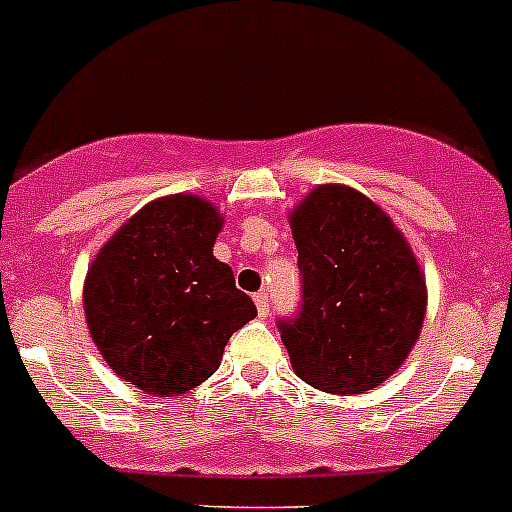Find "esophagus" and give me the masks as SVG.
<instances>
[{
	"instance_id": "obj_1",
	"label": "esophagus",
	"mask_w": 512,
	"mask_h": 512,
	"mask_svg": "<svg viewBox=\"0 0 512 512\" xmlns=\"http://www.w3.org/2000/svg\"><path fill=\"white\" fill-rule=\"evenodd\" d=\"M253 302H256V309H259V317H269V312H271L269 294L259 292V294H256V297H253Z\"/></svg>"
}]
</instances>
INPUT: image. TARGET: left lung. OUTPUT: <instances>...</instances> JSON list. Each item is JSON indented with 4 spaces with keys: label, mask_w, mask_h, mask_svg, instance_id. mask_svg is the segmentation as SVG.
Wrapping results in <instances>:
<instances>
[{
    "label": "left lung",
    "mask_w": 512,
    "mask_h": 512,
    "mask_svg": "<svg viewBox=\"0 0 512 512\" xmlns=\"http://www.w3.org/2000/svg\"><path fill=\"white\" fill-rule=\"evenodd\" d=\"M302 304L281 317L294 373L327 393L381 386L419 340L426 284L406 238L373 200L322 185L292 213Z\"/></svg>",
    "instance_id": "obj_1"
}]
</instances>
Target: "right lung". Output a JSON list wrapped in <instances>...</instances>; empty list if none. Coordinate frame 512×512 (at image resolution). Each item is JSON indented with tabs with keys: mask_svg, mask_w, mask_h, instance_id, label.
Listing matches in <instances>:
<instances>
[{
	"mask_svg": "<svg viewBox=\"0 0 512 512\" xmlns=\"http://www.w3.org/2000/svg\"><path fill=\"white\" fill-rule=\"evenodd\" d=\"M218 210L170 195L126 220L91 264L86 320L103 360L154 396L192 391L218 370L225 342L256 304L213 256Z\"/></svg>",
	"mask_w": 512,
	"mask_h": 512,
	"instance_id": "obj_1",
	"label": "right lung"
}]
</instances>
